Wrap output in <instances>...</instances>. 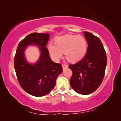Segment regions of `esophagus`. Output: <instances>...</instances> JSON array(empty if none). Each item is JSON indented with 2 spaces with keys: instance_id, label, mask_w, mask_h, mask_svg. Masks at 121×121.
Segmentation results:
<instances>
[{
  "instance_id": "34e87169",
  "label": "esophagus",
  "mask_w": 121,
  "mask_h": 121,
  "mask_svg": "<svg viewBox=\"0 0 121 121\" xmlns=\"http://www.w3.org/2000/svg\"><path fill=\"white\" fill-rule=\"evenodd\" d=\"M62 67H63V69H65L67 68L68 67V65H67V64H62Z\"/></svg>"
}]
</instances>
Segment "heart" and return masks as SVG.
<instances>
[{
  "label": "heart",
  "instance_id": "heart-1",
  "mask_svg": "<svg viewBox=\"0 0 121 121\" xmlns=\"http://www.w3.org/2000/svg\"><path fill=\"white\" fill-rule=\"evenodd\" d=\"M54 44L49 42L47 48L51 57L58 60L65 52V57L70 62H77L82 59L86 53L87 41L82 36L66 35L58 36Z\"/></svg>",
  "mask_w": 121,
  "mask_h": 121
}]
</instances>
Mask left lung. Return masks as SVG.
<instances>
[{"label": "left lung", "instance_id": "8db88e82", "mask_svg": "<svg viewBox=\"0 0 121 121\" xmlns=\"http://www.w3.org/2000/svg\"><path fill=\"white\" fill-rule=\"evenodd\" d=\"M84 34L88 45L87 52L80 62L69 65L73 72L70 84L78 93L89 95L96 90L102 83L107 57L100 39L86 31Z\"/></svg>", "mask_w": 121, "mask_h": 121}]
</instances>
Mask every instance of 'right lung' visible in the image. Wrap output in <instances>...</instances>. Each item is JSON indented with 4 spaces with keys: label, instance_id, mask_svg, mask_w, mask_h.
Here are the masks:
<instances>
[{
    "label": "right lung",
    "instance_id": "right-lung-1",
    "mask_svg": "<svg viewBox=\"0 0 121 121\" xmlns=\"http://www.w3.org/2000/svg\"><path fill=\"white\" fill-rule=\"evenodd\" d=\"M49 34L32 33L20 42L14 57V68L21 87L34 96L46 95L54 88L56 79L62 72L60 64L52 60L46 47ZM36 44L40 48V57L34 64H29L24 52L27 46Z\"/></svg>",
    "mask_w": 121,
    "mask_h": 121
}]
</instances>
